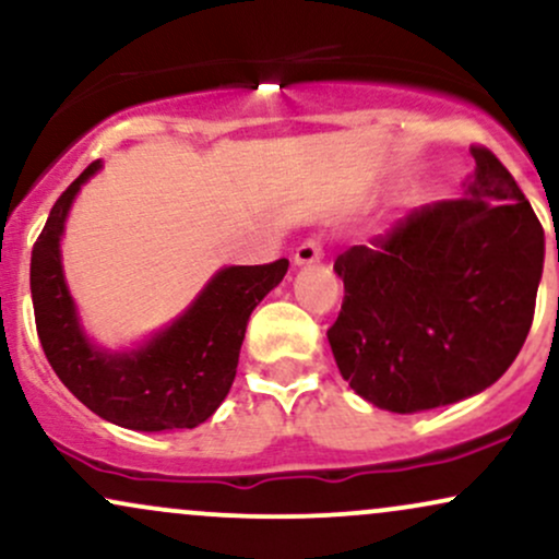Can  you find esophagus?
<instances>
[{
	"instance_id": "obj_1",
	"label": "esophagus",
	"mask_w": 559,
	"mask_h": 559,
	"mask_svg": "<svg viewBox=\"0 0 559 559\" xmlns=\"http://www.w3.org/2000/svg\"><path fill=\"white\" fill-rule=\"evenodd\" d=\"M323 258V241L320 239H307L301 241L297 247V252H294V265L305 267V265H316Z\"/></svg>"
}]
</instances>
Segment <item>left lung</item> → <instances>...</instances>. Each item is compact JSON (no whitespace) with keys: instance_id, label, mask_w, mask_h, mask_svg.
<instances>
[{"instance_id":"obj_1","label":"left lung","mask_w":559,"mask_h":559,"mask_svg":"<svg viewBox=\"0 0 559 559\" xmlns=\"http://www.w3.org/2000/svg\"><path fill=\"white\" fill-rule=\"evenodd\" d=\"M463 199L423 204L338 254L329 344L344 381L389 413L444 407L504 376L534 323L544 228L486 146Z\"/></svg>"}]
</instances>
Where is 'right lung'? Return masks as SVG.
I'll list each match as a JSON object with an SVG mask.
<instances>
[{
  "mask_svg": "<svg viewBox=\"0 0 559 559\" xmlns=\"http://www.w3.org/2000/svg\"><path fill=\"white\" fill-rule=\"evenodd\" d=\"M88 165L57 199L31 254L38 342L75 400L131 431L197 428L221 407L236 378L249 316L284 281L288 260L217 271L168 329L128 352L88 342L62 273L60 239L73 199L99 170Z\"/></svg>",
  "mask_w": 559,
  "mask_h": 559,
  "instance_id": "1",
  "label": "right lung"
}]
</instances>
